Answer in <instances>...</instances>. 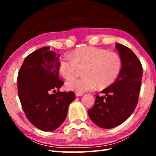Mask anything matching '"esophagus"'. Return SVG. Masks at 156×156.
<instances>
[{"instance_id":"1","label":"esophagus","mask_w":156,"mask_h":156,"mask_svg":"<svg viewBox=\"0 0 156 156\" xmlns=\"http://www.w3.org/2000/svg\"><path fill=\"white\" fill-rule=\"evenodd\" d=\"M83 95V93H78V92H76V96L79 97V96H82Z\"/></svg>"}]
</instances>
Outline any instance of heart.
Masks as SVG:
<instances>
[{
  "label": "heart",
  "instance_id": "heart-1",
  "mask_svg": "<svg viewBox=\"0 0 156 156\" xmlns=\"http://www.w3.org/2000/svg\"><path fill=\"white\" fill-rule=\"evenodd\" d=\"M122 62L119 55L95 47H80L60 60L59 71L67 80L78 74L83 68V77L67 83V87L78 93L104 89L114 83L119 76Z\"/></svg>",
  "mask_w": 156,
  "mask_h": 156
}]
</instances>
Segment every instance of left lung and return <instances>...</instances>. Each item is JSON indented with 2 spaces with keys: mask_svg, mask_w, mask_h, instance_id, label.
<instances>
[{
  "mask_svg": "<svg viewBox=\"0 0 156 156\" xmlns=\"http://www.w3.org/2000/svg\"><path fill=\"white\" fill-rule=\"evenodd\" d=\"M122 59L119 76L112 85L96 95L94 107L88 110L91 120L103 129H112L125 122L134 112L140 90L142 66L132 50L115 44Z\"/></svg>",
  "mask_w": 156,
  "mask_h": 156,
  "instance_id": "1",
  "label": "left lung"
}]
</instances>
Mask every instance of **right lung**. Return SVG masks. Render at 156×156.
Listing matches in <instances>:
<instances>
[{
	"label": "right lung",
	"instance_id": "1",
	"mask_svg": "<svg viewBox=\"0 0 156 156\" xmlns=\"http://www.w3.org/2000/svg\"><path fill=\"white\" fill-rule=\"evenodd\" d=\"M59 57L49 47L37 49L25 58L18 74V94L29 121L39 129L54 131L62 125L73 91L60 92ZM58 91L55 93V90Z\"/></svg>",
	"mask_w": 156,
	"mask_h": 156
}]
</instances>
